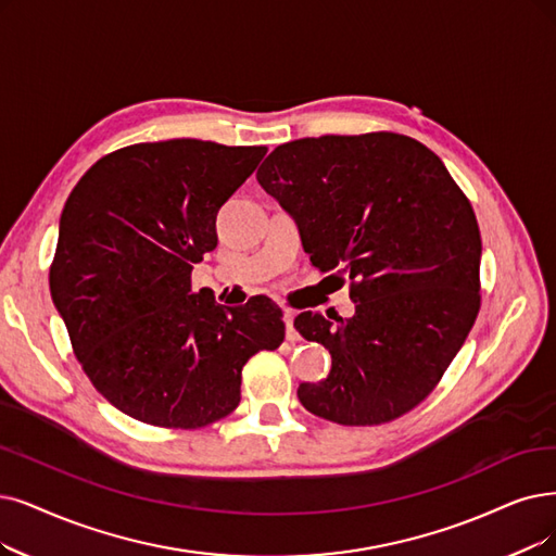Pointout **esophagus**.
<instances>
[{
  "label": "esophagus",
  "mask_w": 556,
  "mask_h": 556,
  "mask_svg": "<svg viewBox=\"0 0 556 556\" xmlns=\"http://www.w3.org/2000/svg\"><path fill=\"white\" fill-rule=\"evenodd\" d=\"M282 319H285V336H287V340H290V342H299L301 336H299L296 328H294V313H292V309H285Z\"/></svg>",
  "instance_id": "esophagus-1"
}]
</instances>
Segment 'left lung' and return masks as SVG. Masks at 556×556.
Instances as JSON below:
<instances>
[{"label":"left lung","mask_w":556,"mask_h":556,"mask_svg":"<svg viewBox=\"0 0 556 556\" xmlns=\"http://www.w3.org/2000/svg\"><path fill=\"white\" fill-rule=\"evenodd\" d=\"M257 182L294 216L309 262L351 280V319H294L332 358L321 383L299 386L301 404L344 427L406 415L440 383L481 307L468 195L435 152L394 131L282 143Z\"/></svg>","instance_id":"1"}]
</instances>
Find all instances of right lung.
Returning a JSON list of instances; mask_svg holds the SVG:
<instances>
[{
  "mask_svg": "<svg viewBox=\"0 0 556 556\" xmlns=\"http://www.w3.org/2000/svg\"><path fill=\"white\" fill-rule=\"evenodd\" d=\"M264 146L198 139L104 154L65 201L50 266L52 301L93 388L152 427L201 429L230 415L251 355L285 340L266 296L216 305L191 290L216 249V214Z\"/></svg>",
  "mask_w": 556,
  "mask_h": 556,
  "instance_id": "right-lung-1",
  "label": "right lung"
}]
</instances>
